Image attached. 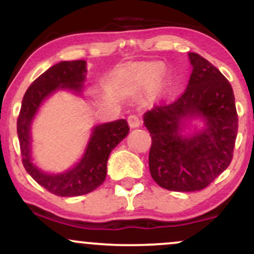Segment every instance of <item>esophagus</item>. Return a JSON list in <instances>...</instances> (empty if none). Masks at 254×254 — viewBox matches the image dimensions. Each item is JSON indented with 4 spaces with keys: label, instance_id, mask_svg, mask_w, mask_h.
<instances>
[{
    "label": "esophagus",
    "instance_id": "obj_1",
    "mask_svg": "<svg viewBox=\"0 0 254 254\" xmlns=\"http://www.w3.org/2000/svg\"><path fill=\"white\" fill-rule=\"evenodd\" d=\"M127 122H129V125L131 127H137L142 124V121L138 118V116L136 115H130L127 117Z\"/></svg>",
    "mask_w": 254,
    "mask_h": 254
}]
</instances>
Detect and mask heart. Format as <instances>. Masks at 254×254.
I'll use <instances>...</instances> for the list:
<instances>
[{
    "instance_id": "1",
    "label": "heart",
    "mask_w": 254,
    "mask_h": 254,
    "mask_svg": "<svg viewBox=\"0 0 254 254\" xmlns=\"http://www.w3.org/2000/svg\"><path fill=\"white\" fill-rule=\"evenodd\" d=\"M160 74V68L155 64H153V65H149L145 68L144 70V78L145 81H148V82H151V81H154L155 78H157Z\"/></svg>"
}]
</instances>
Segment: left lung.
<instances>
[{
    "instance_id": "obj_1",
    "label": "left lung",
    "mask_w": 254,
    "mask_h": 254,
    "mask_svg": "<svg viewBox=\"0 0 254 254\" xmlns=\"http://www.w3.org/2000/svg\"><path fill=\"white\" fill-rule=\"evenodd\" d=\"M192 74L185 92L172 103L145 112L151 136L149 170L157 185L170 191H199L230 165L238 133L234 93L216 66L189 52ZM200 115L207 127L189 137L180 133L184 120Z\"/></svg>"
}]
</instances>
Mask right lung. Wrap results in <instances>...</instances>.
Listing matches in <instances>:
<instances>
[{
    "label": "right lung",
    "instance_id": "right-lung-1",
    "mask_svg": "<svg viewBox=\"0 0 254 254\" xmlns=\"http://www.w3.org/2000/svg\"><path fill=\"white\" fill-rule=\"evenodd\" d=\"M86 71V62L81 60L52 65L26 90L17 117L16 129L25 170L44 189L61 197L82 196L99 188L106 178L110 153L129 133L125 119L95 127L81 161L65 173L46 174L32 164L30 127L40 104L60 88L81 92Z\"/></svg>",
    "mask_w": 254,
    "mask_h": 254
}]
</instances>
